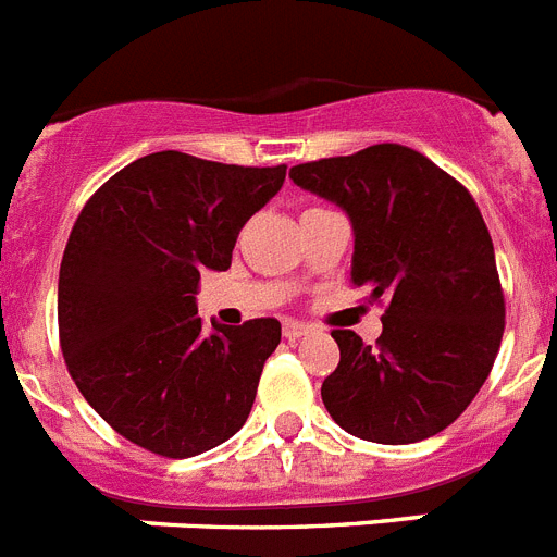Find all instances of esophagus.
Listing matches in <instances>:
<instances>
[{
  "instance_id": "obj_1",
  "label": "esophagus",
  "mask_w": 557,
  "mask_h": 557,
  "mask_svg": "<svg viewBox=\"0 0 557 557\" xmlns=\"http://www.w3.org/2000/svg\"><path fill=\"white\" fill-rule=\"evenodd\" d=\"M311 331H313V327L306 325V322H294V319H285V322H283V336L288 338V342L308 336Z\"/></svg>"
}]
</instances>
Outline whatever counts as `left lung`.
I'll return each instance as SVG.
<instances>
[{
    "label": "left lung",
    "instance_id": "obj_1",
    "mask_svg": "<svg viewBox=\"0 0 557 557\" xmlns=\"http://www.w3.org/2000/svg\"><path fill=\"white\" fill-rule=\"evenodd\" d=\"M288 176L347 212L352 285L389 297L375 347L333 331L338 367L322 384L325 409L352 437L384 446L443 432L476 398L505 333L476 201L432 159L395 143L297 164Z\"/></svg>",
    "mask_w": 557,
    "mask_h": 557
}]
</instances>
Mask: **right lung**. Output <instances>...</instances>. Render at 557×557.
Instances as JSON below:
<instances>
[{"label": "right lung", "instance_id": "right-lung-1", "mask_svg": "<svg viewBox=\"0 0 557 557\" xmlns=\"http://www.w3.org/2000/svg\"><path fill=\"white\" fill-rule=\"evenodd\" d=\"M285 164L240 168L159 151L86 201L58 274V333L81 395L125 440L185 459L246 423L277 319L201 331V272H226Z\"/></svg>", "mask_w": 557, "mask_h": 557}]
</instances>
